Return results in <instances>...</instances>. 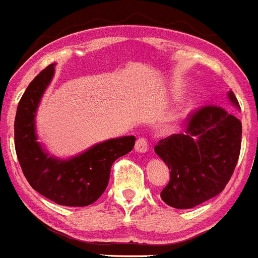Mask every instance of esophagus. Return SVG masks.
Instances as JSON below:
<instances>
[{
    "instance_id": "obj_1",
    "label": "esophagus",
    "mask_w": 258,
    "mask_h": 258,
    "mask_svg": "<svg viewBox=\"0 0 258 258\" xmlns=\"http://www.w3.org/2000/svg\"><path fill=\"white\" fill-rule=\"evenodd\" d=\"M147 149H149L147 141L145 138H138L136 145H134V150L137 151V153H146Z\"/></svg>"
}]
</instances>
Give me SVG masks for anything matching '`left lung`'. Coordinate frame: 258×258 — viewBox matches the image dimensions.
Returning a JSON list of instances; mask_svg holds the SVG:
<instances>
[{
  "label": "left lung",
  "mask_w": 258,
  "mask_h": 258,
  "mask_svg": "<svg viewBox=\"0 0 258 258\" xmlns=\"http://www.w3.org/2000/svg\"><path fill=\"white\" fill-rule=\"evenodd\" d=\"M230 102L239 107L234 92ZM241 146V121L218 105L188 117L185 133L160 140L155 153L169 168L160 197L175 209H192L222 192L230 181Z\"/></svg>",
  "instance_id": "obj_1"
}]
</instances>
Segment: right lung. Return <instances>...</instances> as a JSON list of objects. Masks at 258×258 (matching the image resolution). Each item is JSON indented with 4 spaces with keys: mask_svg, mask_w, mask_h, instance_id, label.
Instances as JSON below:
<instances>
[{
    "mask_svg": "<svg viewBox=\"0 0 258 258\" xmlns=\"http://www.w3.org/2000/svg\"><path fill=\"white\" fill-rule=\"evenodd\" d=\"M54 65L41 70L22 96L14 122L15 151L26 179L36 192L58 205L81 208L94 204L104 193L112 164L132 151L136 137L104 141L70 159L50 156L37 142L35 116L53 78Z\"/></svg>",
    "mask_w": 258,
    "mask_h": 258,
    "instance_id": "1",
    "label": "right lung"
}]
</instances>
